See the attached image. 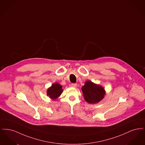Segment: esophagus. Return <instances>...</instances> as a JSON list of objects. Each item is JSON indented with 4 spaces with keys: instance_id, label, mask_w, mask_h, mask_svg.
Returning a JSON list of instances; mask_svg holds the SVG:
<instances>
[{
    "instance_id": "34e87169",
    "label": "esophagus",
    "mask_w": 145,
    "mask_h": 145,
    "mask_svg": "<svg viewBox=\"0 0 145 145\" xmlns=\"http://www.w3.org/2000/svg\"><path fill=\"white\" fill-rule=\"evenodd\" d=\"M71 86H72V87L76 88V86H77V84H71Z\"/></svg>"
}]
</instances>
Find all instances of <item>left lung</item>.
<instances>
[{
	"mask_svg": "<svg viewBox=\"0 0 145 145\" xmlns=\"http://www.w3.org/2000/svg\"><path fill=\"white\" fill-rule=\"evenodd\" d=\"M83 96L86 102L89 104H96L102 101L105 95L103 87L99 84L87 80L82 88Z\"/></svg>",
	"mask_w": 145,
	"mask_h": 145,
	"instance_id": "1",
	"label": "left lung"
}]
</instances>
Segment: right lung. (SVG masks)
Returning a JSON list of instances; mask_svg holds the SVG:
<instances>
[{
	"instance_id": "right-lung-1",
	"label": "right lung",
	"mask_w": 145,
	"mask_h": 145,
	"mask_svg": "<svg viewBox=\"0 0 145 145\" xmlns=\"http://www.w3.org/2000/svg\"><path fill=\"white\" fill-rule=\"evenodd\" d=\"M63 91L62 85L59 83H54L47 90V95L50 99L55 100L61 95Z\"/></svg>"
}]
</instances>
